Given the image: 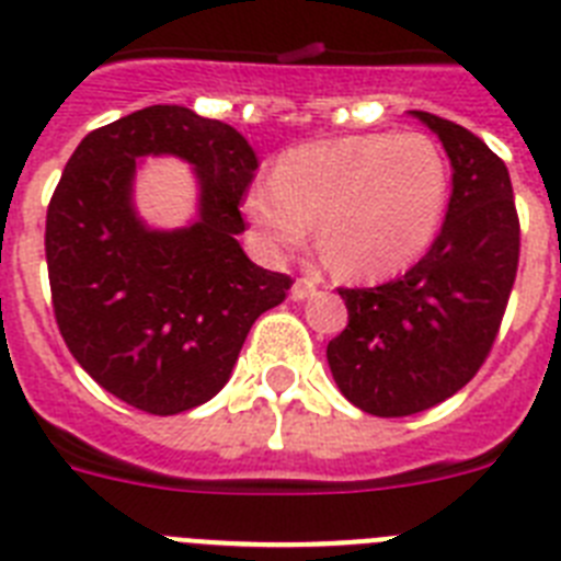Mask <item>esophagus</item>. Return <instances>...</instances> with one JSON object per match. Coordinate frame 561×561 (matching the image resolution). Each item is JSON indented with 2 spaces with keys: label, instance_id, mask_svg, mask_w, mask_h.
Listing matches in <instances>:
<instances>
[{
  "label": "esophagus",
  "instance_id": "34e87169",
  "mask_svg": "<svg viewBox=\"0 0 561 561\" xmlns=\"http://www.w3.org/2000/svg\"><path fill=\"white\" fill-rule=\"evenodd\" d=\"M312 295H318V284H314V280H309V277H298V280H295V286H291V298L306 300V298H312Z\"/></svg>",
  "mask_w": 561,
  "mask_h": 561
}]
</instances>
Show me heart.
Here are the masks:
<instances>
[{
  "instance_id": "obj_1",
  "label": "heart",
  "mask_w": 561,
  "mask_h": 561,
  "mask_svg": "<svg viewBox=\"0 0 561 561\" xmlns=\"http://www.w3.org/2000/svg\"><path fill=\"white\" fill-rule=\"evenodd\" d=\"M448 204V161L425 133H366L286 152L275 181L247 193L266 247H304L312 224L332 270L375 280L405 270L434 243Z\"/></svg>"
}]
</instances>
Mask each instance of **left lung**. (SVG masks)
Segmentation results:
<instances>
[{"instance_id": "1", "label": "left lung", "mask_w": 561, "mask_h": 561, "mask_svg": "<svg viewBox=\"0 0 561 561\" xmlns=\"http://www.w3.org/2000/svg\"><path fill=\"white\" fill-rule=\"evenodd\" d=\"M451 161L439 234L405 275L340 289L348 327L327 357L348 403L409 417L457 394L485 363L519 266V215L508 167L471 130L411 110Z\"/></svg>"}]
</instances>
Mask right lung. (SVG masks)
Wrapping results in <instances>:
<instances>
[{
    "instance_id": "1",
    "label": "right lung",
    "mask_w": 561,
    "mask_h": 561,
    "mask_svg": "<svg viewBox=\"0 0 561 561\" xmlns=\"http://www.w3.org/2000/svg\"><path fill=\"white\" fill-rule=\"evenodd\" d=\"M144 154L196 167L198 222L167 233L137 218ZM255 170L241 133L179 104L88 133L67 161L45 227L53 314L79 366L133 409L170 417L213 400L252 323L284 304L291 277L255 266L238 243Z\"/></svg>"
}]
</instances>
